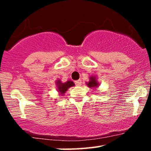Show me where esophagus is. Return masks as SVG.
<instances>
[{"instance_id":"obj_1","label":"esophagus","mask_w":151,"mask_h":151,"mask_svg":"<svg viewBox=\"0 0 151 151\" xmlns=\"http://www.w3.org/2000/svg\"><path fill=\"white\" fill-rule=\"evenodd\" d=\"M74 82H75V84L77 86H81V79H79V80L75 81Z\"/></svg>"}]
</instances>
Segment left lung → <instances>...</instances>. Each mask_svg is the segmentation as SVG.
<instances>
[{
  "label": "left lung",
  "instance_id": "1",
  "mask_svg": "<svg viewBox=\"0 0 151 151\" xmlns=\"http://www.w3.org/2000/svg\"><path fill=\"white\" fill-rule=\"evenodd\" d=\"M86 84L89 88L96 89V88H98V86H99L100 84L97 81V77L96 76H91L89 77V81L88 82H86Z\"/></svg>",
  "mask_w": 151,
  "mask_h": 151
}]
</instances>
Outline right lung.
I'll use <instances>...</instances> for the list:
<instances>
[{"label": "right lung", "mask_w": 151, "mask_h": 151, "mask_svg": "<svg viewBox=\"0 0 151 151\" xmlns=\"http://www.w3.org/2000/svg\"><path fill=\"white\" fill-rule=\"evenodd\" d=\"M55 84H56L57 86V91H58V93H60V95H61V96H64V95H65V92L68 90L69 88L75 85L73 81L71 80H68L66 81V82L63 83L62 82V81L60 80V79L56 80Z\"/></svg>", "instance_id": "add662e5"}]
</instances>
